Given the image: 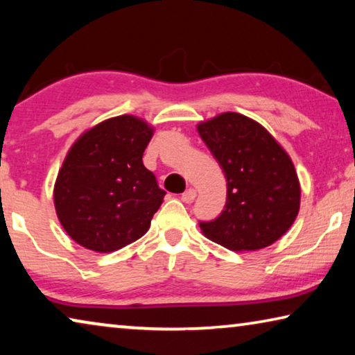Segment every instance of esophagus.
<instances>
[{"label":"esophagus","mask_w":355,"mask_h":355,"mask_svg":"<svg viewBox=\"0 0 355 355\" xmlns=\"http://www.w3.org/2000/svg\"><path fill=\"white\" fill-rule=\"evenodd\" d=\"M196 196V190L195 189H189L185 190V192L181 195V200L184 201V203H192V201L195 200Z\"/></svg>","instance_id":"obj_1"}]
</instances>
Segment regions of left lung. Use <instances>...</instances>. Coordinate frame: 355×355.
<instances>
[{"mask_svg":"<svg viewBox=\"0 0 355 355\" xmlns=\"http://www.w3.org/2000/svg\"><path fill=\"white\" fill-rule=\"evenodd\" d=\"M196 130L227 178L225 209L216 220L201 222V232L238 252L271 246L300 211L292 159L263 125L243 114L222 112Z\"/></svg>","mask_w":355,"mask_h":355,"instance_id":"left-lung-1","label":"left lung"}]
</instances>
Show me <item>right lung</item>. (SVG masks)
Wrapping results in <instances>:
<instances>
[{
  "label": "right lung",
  "instance_id": "1",
  "mask_svg": "<svg viewBox=\"0 0 355 355\" xmlns=\"http://www.w3.org/2000/svg\"><path fill=\"white\" fill-rule=\"evenodd\" d=\"M155 128L123 114L106 119L69 147L53 185L57 217L71 239L114 252L149 230L165 192L143 165Z\"/></svg>",
  "mask_w": 355,
  "mask_h": 355
}]
</instances>
